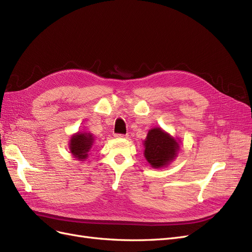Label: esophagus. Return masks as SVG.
<instances>
[{"label":"esophagus","instance_id":"obj_1","mask_svg":"<svg viewBox=\"0 0 252 252\" xmlns=\"http://www.w3.org/2000/svg\"><path fill=\"white\" fill-rule=\"evenodd\" d=\"M114 136H116V138H120V139H127L129 135L128 134H120V133H118V134H116Z\"/></svg>","mask_w":252,"mask_h":252}]
</instances>
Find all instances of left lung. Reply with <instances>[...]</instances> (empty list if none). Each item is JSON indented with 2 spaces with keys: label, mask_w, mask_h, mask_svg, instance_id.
Listing matches in <instances>:
<instances>
[{
  "label": "left lung",
  "mask_w": 252,
  "mask_h": 252,
  "mask_svg": "<svg viewBox=\"0 0 252 252\" xmlns=\"http://www.w3.org/2000/svg\"><path fill=\"white\" fill-rule=\"evenodd\" d=\"M179 141L161 127L151 128L144 141V157L152 168H163L177 158L180 151Z\"/></svg>",
  "instance_id": "left-lung-1"
}]
</instances>
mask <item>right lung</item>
Segmentation results:
<instances>
[{"label": "right lung", "mask_w": 252, "mask_h": 252, "mask_svg": "<svg viewBox=\"0 0 252 252\" xmlns=\"http://www.w3.org/2000/svg\"><path fill=\"white\" fill-rule=\"evenodd\" d=\"M94 143V136L90 132L78 131L71 135L69 141V151L79 161L86 159Z\"/></svg>", "instance_id": "right-lung-1"}]
</instances>
